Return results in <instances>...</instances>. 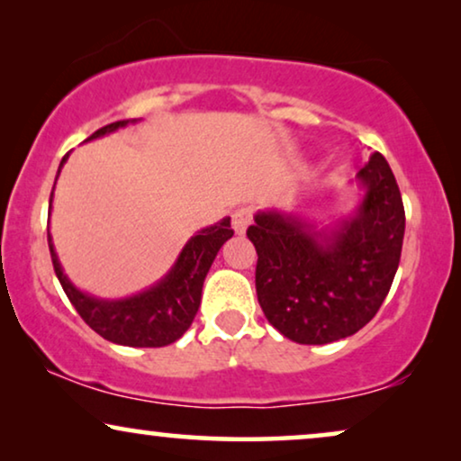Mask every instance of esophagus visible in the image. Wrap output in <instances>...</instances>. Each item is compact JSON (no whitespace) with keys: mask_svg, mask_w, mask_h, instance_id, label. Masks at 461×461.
Segmentation results:
<instances>
[{"mask_svg":"<svg viewBox=\"0 0 461 461\" xmlns=\"http://www.w3.org/2000/svg\"><path fill=\"white\" fill-rule=\"evenodd\" d=\"M250 223H253V211H250V208H238V211L231 214V227H234L238 236H242Z\"/></svg>","mask_w":461,"mask_h":461,"instance_id":"1","label":"esophagus"}]
</instances>
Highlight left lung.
Returning a JSON list of instances; mask_svg holds the SVG:
<instances>
[{"instance_id":"obj_1","label":"left lung","mask_w":461,"mask_h":461,"mask_svg":"<svg viewBox=\"0 0 461 461\" xmlns=\"http://www.w3.org/2000/svg\"><path fill=\"white\" fill-rule=\"evenodd\" d=\"M365 198L337 230L294 214L257 212L247 230L257 250L263 314L291 341L322 346L360 330L382 308L401 263L404 206L390 164L371 153L358 173Z\"/></svg>"}]
</instances>
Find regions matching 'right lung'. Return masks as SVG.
Here are the masks:
<instances>
[{"label": "right lung", "instance_id": "add662e5", "mask_svg": "<svg viewBox=\"0 0 461 461\" xmlns=\"http://www.w3.org/2000/svg\"><path fill=\"white\" fill-rule=\"evenodd\" d=\"M132 122L134 120L113 122V124L98 128L86 140L103 137V134L118 131V128H124ZM67 158H69V153L60 159L59 173ZM231 236H234V230L230 225V217L211 227H204L183 247L173 269L158 285L126 299H96L92 294L82 293L71 285V280L60 267L50 234H48V247H50L52 266L60 286L69 297L73 308L77 310V314L82 316V321L92 330H96L103 339L120 343V346L162 348L179 339L189 329V324L194 322L200 308L202 285H204L208 269H211L219 249Z\"/></svg>", "mask_w": 461, "mask_h": 461}]
</instances>
